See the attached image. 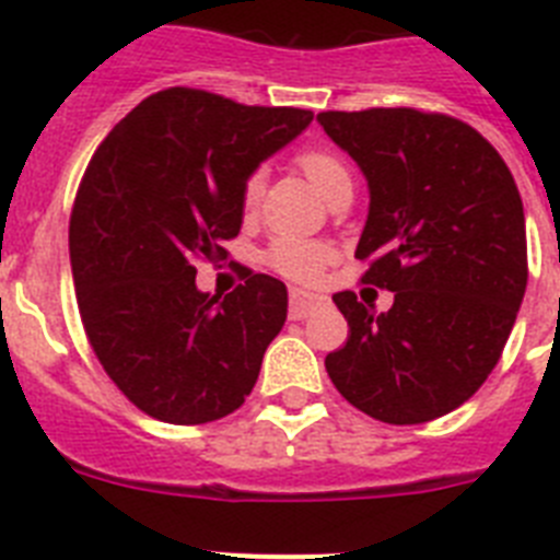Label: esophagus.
<instances>
[{
  "label": "esophagus",
  "instance_id": "34e87169",
  "mask_svg": "<svg viewBox=\"0 0 560 560\" xmlns=\"http://www.w3.org/2000/svg\"><path fill=\"white\" fill-rule=\"evenodd\" d=\"M323 303V296L311 294L303 289H291V319H305L316 305Z\"/></svg>",
  "mask_w": 560,
  "mask_h": 560
}]
</instances>
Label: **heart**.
Instances as JSON below:
<instances>
[{
  "mask_svg": "<svg viewBox=\"0 0 560 560\" xmlns=\"http://www.w3.org/2000/svg\"><path fill=\"white\" fill-rule=\"evenodd\" d=\"M300 167L308 176L311 185L323 192V199H334L336 192L345 187H353V176H350L348 165L330 151H305L300 153ZM260 187L264 179L260 173H249L241 187V207L244 212H252L260 199ZM266 264L277 271V275L296 280V283H314L319 271L328 264V246L316 244V241H303V237H277L275 244L266 249Z\"/></svg>",
  "mask_w": 560,
  "mask_h": 560,
  "instance_id": "b5f03b06",
  "label": "heart"
}]
</instances>
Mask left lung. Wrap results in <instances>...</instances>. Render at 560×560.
I'll list each match as a JSON object with an SVG mask.
<instances>
[{"mask_svg": "<svg viewBox=\"0 0 560 560\" xmlns=\"http://www.w3.org/2000/svg\"><path fill=\"white\" fill-rule=\"evenodd\" d=\"M370 187L355 246L361 283L395 291L378 314L334 294L345 348L325 355L334 387L395 427L471 398L497 368L527 289L524 207L513 173L477 128L418 108L316 114Z\"/></svg>", "mask_w": 560, "mask_h": 560, "instance_id": "8db88e82", "label": "left lung"}]
</instances>
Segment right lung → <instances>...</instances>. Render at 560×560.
Returning <instances> with one entry per match:
<instances>
[{
    "label": "right lung",
    "instance_id": "obj_1",
    "mask_svg": "<svg viewBox=\"0 0 560 560\" xmlns=\"http://www.w3.org/2000/svg\"><path fill=\"white\" fill-rule=\"evenodd\" d=\"M314 112L244 106L205 89L145 97L97 145L69 219L83 330L133 407L176 427L226 418L255 387L289 291L244 271L219 300L196 264L226 260L244 224L241 187Z\"/></svg>",
    "mask_w": 560,
    "mask_h": 560
}]
</instances>
